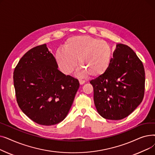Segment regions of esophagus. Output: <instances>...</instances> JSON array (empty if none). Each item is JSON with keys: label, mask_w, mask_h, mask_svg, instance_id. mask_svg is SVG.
I'll return each mask as SVG.
<instances>
[{"label": "esophagus", "mask_w": 155, "mask_h": 155, "mask_svg": "<svg viewBox=\"0 0 155 155\" xmlns=\"http://www.w3.org/2000/svg\"><path fill=\"white\" fill-rule=\"evenodd\" d=\"M79 82L80 85H83L85 82V80L83 79H79Z\"/></svg>", "instance_id": "obj_1"}]
</instances>
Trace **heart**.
I'll list each match as a JSON object with an SVG mask.
<instances>
[{
	"mask_svg": "<svg viewBox=\"0 0 155 155\" xmlns=\"http://www.w3.org/2000/svg\"><path fill=\"white\" fill-rule=\"evenodd\" d=\"M112 49L107 42L88 35L69 38L56 52L55 58L60 70L65 75L71 73L78 65V75L97 77L109 66Z\"/></svg>",
	"mask_w": 155,
	"mask_h": 155,
	"instance_id": "obj_1",
	"label": "heart"
}]
</instances>
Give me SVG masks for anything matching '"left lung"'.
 Wrapping results in <instances>:
<instances>
[{
	"label": "left lung",
	"instance_id": "left-lung-1",
	"mask_svg": "<svg viewBox=\"0 0 155 155\" xmlns=\"http://www.w3.org/2000/svg\"><path fill=\"white\" fill-rule=\"evenodd\" d=\"M90 83L99 114L106 119H123L143 99L145 72L143 63L131 48L118 44L107 70Z\"/></svg>",
	"mask_w": 155,
	"mask_h": 155
}]
</instances>
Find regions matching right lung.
I'll return each mask as SVG.
<instances>
[{"instance_id": "add662e5", "label": "right lung", "mask_w": 155, "mask_h": 155, "mask_svg": "<svg viewBox=\"0 0 155 155\" xmlns=\"http://www.w3.org/2000/svg\"><path fill=\"white\" fill-rule=\"evenodd\" d=\"M13 78L19 107L32 120L44 126L56 124L66 117L80 87L77 78L58 69L46 44L24 54Z\"/></svg>"}]
</instances>
